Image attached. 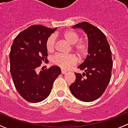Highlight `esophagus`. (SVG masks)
<instances>
[{"mask_svg":"<svg viewBox=\"0 0 128 128\" xmlns=\"http://www.w3.org/2000/svg\"><path fill=\"white\" fill-rule=\"evenodd\" d=\"M61 71H62V74H65L67 72V71H66L65 70H64V69H62Z\"/></svg>","mask_w":128,"mask_h":128,"instance_id":"obj_1","label":"esophagus"}]
</instances>
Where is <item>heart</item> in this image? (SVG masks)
<instances>
[{"label": "heart", "instance_id": "b5f03b06", "mask_svg": "<svg viewBox=\"0 0 128 128\" xmlns=\"http://www.w3.org/2000/svg\"><path fill=\"white\" fill-rule=\"evenodd\" d=\"M62 36L70 44H72V50L79 56L83 57L88 54L89 44L88 42L80 40V35L73 30H66L62 33ZM46 48L48 52H52L55 48V37L50 36L46 41ZM52 62L55 65L64 69H68L70 66L76 63V59L73 55H65L57 54L53 56Z\"/></svg>", "mask_w": 128, "mask_h": 128}]
</instances>
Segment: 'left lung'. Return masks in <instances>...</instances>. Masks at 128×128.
Instances as JSON below:
<instances>
[{"label":"left lung","mask_w":128,"mask_h":128,"mask_svg":"<svg viewBox=\"0 0 128 128\" xmlns=\"http://www.w3.org/2000/svg\"><path fill=\"white\" fill-rule=\"evenodd\" d=\"M73 28L82 29L88 35L89 51L83 63L78 66L84 72L74 73L76 80L70 89L78 99L92 102L103 94L110 82L113 67L111 50L105 35L93 24L81 22Z\"/></svg>","instance_id":"left-lung-1"}]
</instances>
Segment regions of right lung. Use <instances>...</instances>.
<instances>
[{
    "label": "right lung",
    "mask_w": 128,
    "mask_h": 128,
    "mask_svg": "<svg viewBox=\"0 0 128 128\" xmlns=\"http://www.w3.org/2000/svg\"><path fill=\"white\" fill-rule=\"evenodd\" d=\"M56 30L39 24L30 26L18 34L12 46L10 73L16 89L28 102L46 99L61 73L57 66L38 72L42 62L47 60V39Z\"/></svg>",
    "instance_id": "right-lung-1"
}]
</instances>
